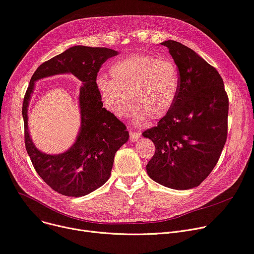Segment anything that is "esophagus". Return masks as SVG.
Here are the masks:
<instances>
[{
  "mask_svg": "<svg viewBox=\"0 0 254 254\" xmlns=\"http://www.w3.org/2000/svg\"><path fill=\"white\" fill-rule=\"evenodd\" d=\"M141 136V132L138 131V130H132V131H129V139L131 142H136L139 140Z\"/></svg>",
  "mask_w": 254,
  "mask_h": 254,
  "instance_id": "esophagus-1",
  "label": "esophagus"
}]
</instances>
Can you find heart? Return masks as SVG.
<instances>
[{
	"label": "heart",
	"mask_w": 254,
	"mask_h": 254,
	"mask_svg": "<svg viewBox=\"0 0 254 254\" xmlns=\"http://www.w3.org/2000/svg\"><path fill=\"white\" fill-rule=\"evenodd\" d=\"M109 72L111 78L99 75L95 84L104 108L113 116H126L130 99V114L137 124L148 117L160 120L171 111L180 84L178 67L172 60L133 55L115 61Z\"/></svg>",
	"instance_id": "obj_1"
}]
</instances>
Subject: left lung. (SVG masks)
I'll return each instance as SVG.
<instances>
[{
  "mask_svg": "<svg viewBox=\"0 0 254 254\" xmlns=\"http://www.w3.org/2000/svg\"><path fill=\"white\" fill-rule=\"evenodd\" d=\"M161 45L177 64L180 84L171 111L143 132L156 149L146 171L167 188L188 190L209 176L222 154L229 98L218 71L192 49L171 40Z\"/></svg>",
  "mask_w": 254,
  "mask_h": 254,
  "instance_id": "1",
  "label": "left lung"
}]
</instances>
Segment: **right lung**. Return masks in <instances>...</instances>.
<instances>
[{
	"label": "right lung",
	"mask_w": 254,
	"mask_h": 254,
	"mask_svg": "<svg viewBox=\"0 0 254 254\" xmlns=\"http://www.w3.org/2000/svg\"><path fill=\"white\" fill-rule=\"evenodd\" d=\"M117 54L108 48L74 46L41 64L30 78L22 104L25 148L38 175L62 195L80 197L104 185L110 177L116 151L128 140L127 127L103 108L95 84L101 65ZM66 72L83 82L81 130L69 150L58 156L45 155L33 145L29 136L28 102L35 81Z\"/></svg>",
	"instance_id": "right-lung-1"
}]
</instances>
